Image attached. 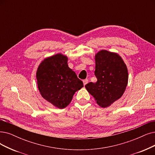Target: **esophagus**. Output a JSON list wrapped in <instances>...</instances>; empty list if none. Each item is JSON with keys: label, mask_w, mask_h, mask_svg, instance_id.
I'll return each instance as SVG.
<instances>
[{"label": "esophagus", "mask_w": 155, "mask_h": 155, "mask_svg": "<svg viewBox=\"0 0 155 155\" xmlns=\"http://www.w3.org/2000/svg\"><path fill=\"white\" fill-rule=\"evenodd\" d=\"M83 84H84V86H85L86 84L88 83V80L87 79H84L83 81Z\"/></svg>", "instance_id": "34e87169"}]
</instances>
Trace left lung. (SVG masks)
<instances>
[{"instance_id": "left-lung-1", "label": "left lung", "mask_w": 155, "mask_h": 155, "mask_svg": "<svg viewBox=\"0 0 155 155\" xmlns=\"http://www.w3.org/2000/svg\"><path fill=\"white\" fill-rule=\"evenodd\" d=\"M96 83H89L85 88L94 97L99 106L106 108L118 100L128 84V73L120 55L105 49L95 55Z\"/></svg>"}]
</instances>
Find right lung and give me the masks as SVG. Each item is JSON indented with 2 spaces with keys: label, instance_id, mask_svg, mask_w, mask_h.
I'll use <instances>...</instances> for the list:
<instances>
[{
  "label": "right lung",
  "instance_id": "1",
  "mask_svg": "<svg viewBox=\"0 0 155 155\" xmlns=\"http://www.w3.org/2000/svg\"><path fill=\"white\" fill-rule=\"evenodd\" d=\"M68 57L57 53L47 57L36 72L37 83L41 96L54 107L64 109L69 105L83 83L69 67Z\"/></svg>",
  "mask_w": 155,
  "mask_h": 155
}]
</instances>
